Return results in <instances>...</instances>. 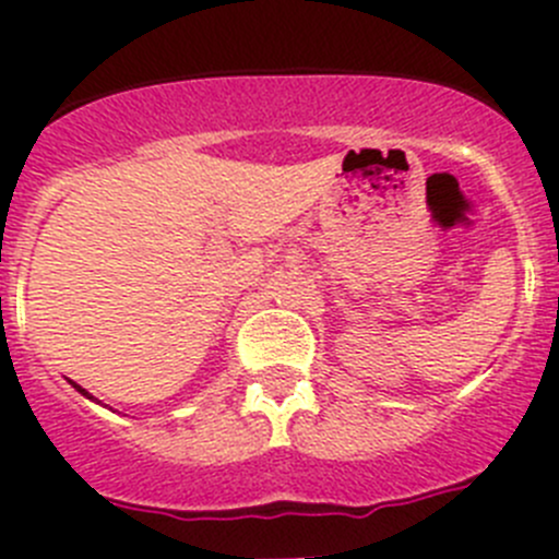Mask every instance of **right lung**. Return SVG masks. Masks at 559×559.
Returning a JSON list of instances; mask_svg holds the SVG:
<instances>
[{"mask_svg":"<svg viewBox=\"0 0 559 559\" xmlns=\"http://www.w3.org/2000/svg\"><path fill=\"white\" fill-rule=\"evenodd\" d=\"M70 384H72V386H75V389H78V392H81V394H86V397H88V400H94V397H92V394H88V392H86V389H81V386H78V384H75V381H70Z\"/></svg>","mask_w":559,"mask_h":559,"instance_id":"1","label":"right lung"}]
</instances>
